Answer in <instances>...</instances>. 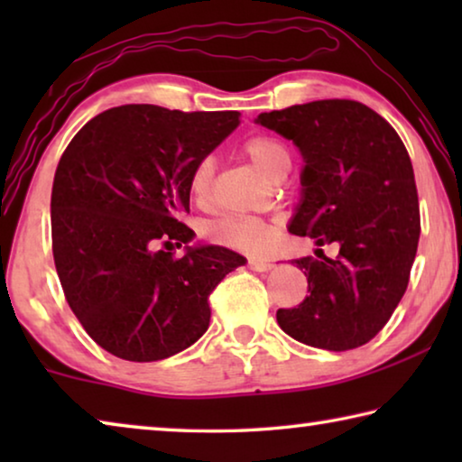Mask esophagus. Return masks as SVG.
<instances>
[{"label":"esophagus","mask_w":462,"mask_h":462,"mask_svg":"<svg viewBox=\"0 0 462 462\" xmlns=\"http://www.w3.org/2000/svg\"><path fill=\"white\" fill-rule=\"evenodd\" d=\"M248 269L253 271H259V273H264V271H271L273 264L267 263V261H261V259H250L248 261Z\"/></svg>","instance_id":"esophagus-1"}]
</instances>
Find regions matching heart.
Instances as JSON below:
<instances>
[{
  "instance_id": "b5f03b06",
  "label": "heart",
  "mask_w": 462,
  "mask_h": 462,
  "mask_svg": "<svg viewBox=\"0 0 462 462\" xmlns=\"http://www.w3.org/2000/svg\"><path fill=\"white\" fill-rule=\"evenodd\" d=\"M242 151L254 162L256 169L263 175H267L273 181L285 179L291 169V154L289 148L279 138L269 134L250 136ZM214 185V161L201 159L193 167L189 175V191L198 203H206L212 195ZM206 236L214 245H220L234 250H245V253H256L267 246L271 238L269 226L259 217L245 216H224L220 220H214L206 226Z\"/></svg>"
}]
</instances>
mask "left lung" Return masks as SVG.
<instances>
[{"instance_id": "8db88e82", "label": "left lung", "mask_w": 462, "mask_h": 462, "mask_svg": "<svg viewBox=\"0 0 462 462\" xmlns=\"http://www.w3.org/2000/svg\"><path fill=\"white\" fill-rule=\"evenodd\" d=\"M256 122L300 146L303 199L289 232L338 256L295 264L310 295L277 310L283 330L308 346L353 350L389 322L410 283L420 240V203L410 154L393 126L353 99L273 109Z\"/></svg>"}]
</instances>
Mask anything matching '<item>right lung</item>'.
Returning <instances> with one entry per match:
<instances>
[{"label":"right lung","instance_id":"obj_1","mask_svg":"<svg viewBox=\"0 0 462 462\" xmlns=\"http://www.w3.org/2000/svg\"><path fill=\"white\" fill-rule=\"evenodd\" d=\"M238 112L128 104L96 116L62 152L51 195L52 256L65 300L93 340L152 363L199 338L209 293L245 256L189 248V175L238 126Z\"/></svg>","mask_w":462,"mask_h":462}]
</instances>
